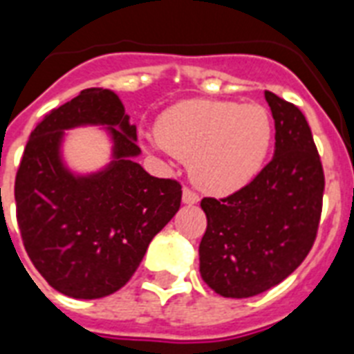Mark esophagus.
<instances>
[{"mask_svg": "<svg viewBox=\"0 0 354 354\" xmlns=\"http://www.w3.org/2000/svg\"><path fill=\"white\" fill-rule=\"evenodd\" d=\"M182 200H183V204H187V205H193V204H198V200L200 196L194 191H191V189H183V193H182Z\"/></svg>", "mask_w": 354, "mask_h": 354, "instance_id": "esophagus-1", "label": "esophagus"}]
</instances>
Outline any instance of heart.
I'll return each instance as SVG.
<instances>
[{"instance_id":"b5f03b06","label":"heart","mask_w":354,"mask_h":354,"mask_svg":"<svg viewBox=\"0 0 354 354\" xmlns=\"http://www.w3.org/2000/svg\"><path fill=\"white\" fill-rule=\"evenodd\" d=\"M272 139L274 122L261 104L187 99L158 118L152 149L189 160L202 191L226 196L261 171Z\"/></svg>"}]
</instances>
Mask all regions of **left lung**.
Listing matches in <instances>:
<instances>
[{"mask_svg":"<svg viewBox=\"0 0 354 354\" xmlns=\"http://www.w3.org/2000/svg\"><path fill=\"white\" fill-rule=\"evenodd\" d=\"M275 122L274 158L226 198L200 202L207 227L200 274L224 297H252L279 285L307 257L318 233L324 167L301 110L264 91Z\"/></svg>","mask_w":354,"mask_h":354,"instance_id":"1","label":"left lung"}]
</instances>
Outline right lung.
<instances>
[{"mask_svg": "<svg viewBox=\"0 0 354 354\" xmlns=\"http://www.w3.org/2000/svg\"><path fill=\"white\" fill-rule=\"evenodd\" d=\"M104 126L113 161L75 175L62 158L65 130ZM136 124L112 90H82L32 130L19 163L14 198L25 252L49 285L75 299H99L128 283L150 241L176 215L182 185L150 176Z\"/></svg>", "mask_w": 354, "mask_h": 354, "instance_id": "right-lung-1", "label": "right lung"}]
</instances>
